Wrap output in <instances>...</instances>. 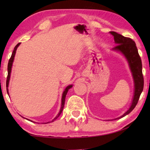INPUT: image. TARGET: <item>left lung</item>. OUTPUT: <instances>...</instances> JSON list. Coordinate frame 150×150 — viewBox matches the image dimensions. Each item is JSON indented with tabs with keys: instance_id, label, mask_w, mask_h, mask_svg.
Returning a JSON list of instances; mask_svg holds the SVG:
<instances>
[{
	"instance_id": "8db88e82",
	"label": "left lung",
	"mask_w": 150,
	"mask_h": 150,
	"mask_svg": "<svg viewBox=\"0 0 150 150\" xmlns=\"http://www.w3.org/2000/svg\"><path fill=\"white\" fill-rule=\"evenodd\" d=\"M110 33L113 35L115 42L117 44L114 47L113 50L120 51L126 57L130 65L134 82V95L132 105L122 116L119 117L122 118L130 113L135 108L138 103L141 92L143 91L144 79L142 72V62L139 54L136 44L132 39L126 38L114 31H110Z\"/></svg>"
}]
</instances>
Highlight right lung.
Instances as JSON below:
<instances>
[{
    "mask_svg": "<svg viewBox=\"0 0 150 150\" xmlns=\"http://www.w3.org/2000/svg\"><path fill=\"white\" fill-rule=\"evenodd\" d=\"M20 44V43H18V44L16 45L15 46V48H14V50L13 51V52H12V54L11 56V58L9 59V63H8V66H7V71H8V74H7V81H6V87H8V85H9V79H10V74H11V66H12V63H13V59H14V57H15V54H16V50H17V48L18 47V46ZM72 87V85H69L67 86V87L65 88V91H63V96H62V100H61V109H60V111H59V114L57 115V116L55 117L54 120L52 121V122H54V121L56 120V119L60 115L61 112L63 111V107H64V104H65V96L67 95V91H68V90L71 88ZM7 93H8V89H7Z\"/></svg>",
    "mask_w": 150,
    "mask_h": 150,
    "instance_id": "right-lung-1",
    "label": "right lung"
}]
</instances>
